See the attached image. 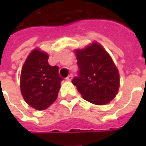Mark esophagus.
Instances as JSON below:
<instances>
[{
	"label": "esophagus",
	"instance_id": "obj_1",
	"mask_svg": "<svg viewBox=\"0 0 146 146\" xmlns=\"http://www.w3.org/2000/svg\"><path fill=\"white\" fill-rule=\"evenodd\" d=\"M72 78H73V75H72V74H70V75L66 78V80L67 81H71V80H72Z\"/></svg>",
	"mask_w": 146,
	"mask_h": 146
}]
</instances>
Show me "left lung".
<instances>
[{
    "label": "left lung",
    "instance_id": "left-lung-1",
    "mask_svg": "<svg viewBox=\"0 0 146 146\" xmlns=\"http://www.w3.org/2000/svg\"><path fill=\"white\" fill-rule=\"evenodd\" d=\"M75 53L79 70L72 83L86 101L100 106L109 103L119 87V72L112 58L96 42Z\"/></svg>",
    "mask_w": 146,
    "mask_h": 146
}]
</instances>
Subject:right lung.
Instances as JSON below:
<instances>
[{
    "instance_id": "obj_1",
    "label": "right lung",
    "mask_w": 146,
    "mask_h": 146,
    "mask_svg": "<svg viewBox=\"0 0 146 146\" xmlns=\"http://www.w3.org/2000/svg\"><path fill=\"white\" fill-rule=\"evenodd\" d=\"M48 54L39 49L27 57L22 69L20 89L24 100L37 110L48 108L58 97L62 78L58 67L48 64Z\"/></svg>"
}]
</instances>
